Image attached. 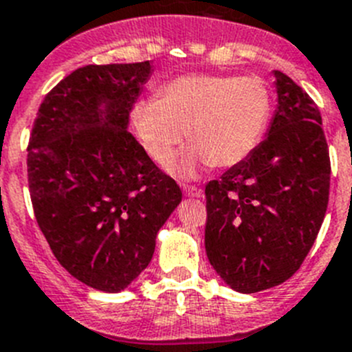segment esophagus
Returning a JSON list of instances; mask_svg holds the SVG:
<instances>
[{
    "label": "esophagus",
    "instance_id": "obj_1",
    "mask_svg": "<svg viewBox=\"0 0 352 352\" xmlns=\"http://www.w3.org/2000/svg\"><path fill=\"white\" fill-rule=\"evenodd\" d=\"M183 192L186 197H202V190L193 185H183Z\"/></svg>",
    "mask_w": 352,
    "mask_h": 352
}]
</instances>
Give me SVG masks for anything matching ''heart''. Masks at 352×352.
<instances>
[{"label": "heart", "instance_id": "obj_1", "mask_svg": "<svg viewBox=\"0 0 352 352\" xmlns=\"http://www.w3.org/2000/svg\"><path fill=\"white\" fill-rule=\"evenodd\" d=\"M271 113V93L257 76L192 74L164 86L157 100L133 109V124L146 152L159 164L186 138L192 143L176 164L192 174L200 164L230 167L252 153Z\"/></svg>", "mask_w": 352, "mask_h": 352}]
</instances>
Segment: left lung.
<instances>
[{
	"label": "left lung",
	"mask_w": 352,
	"mask_h": 352,
	"mask_svg": "<svg viewBox=\"0 0 352 352\" xmlns=\"http://www.w3.org/2000/svg\"><path fill=\"white\" fill-rule=\"evenodd\" d=\"M278 109L247 159L206 186V250L233 290L254 294L289 280L323 223L330 155L321 113L289 76L274 70Z\"/></svg>",
	"instance_id": "1"
}]
</instances>
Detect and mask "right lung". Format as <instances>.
Returning a JSON list of instances; mask_svg holds the SVG:
<instances>
[{
	"label": "right lung",
	"instance_id": "obj_1",
	"mask_svg": "<svg viewBox=\"0 0 352 352\" xmlns=\"http://www.w3.org/2000/svg\"><path fill=\"white\" fill-rule=\"evenodd\" d=\"M150 62L85 65L43 100L28 145L34 216L74 278L120 292L148 266L182 190L128 131Z\"/></svg>",
	"mask_w": 352,
	"mask_h": 352
}]
</instances>
